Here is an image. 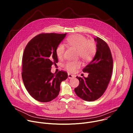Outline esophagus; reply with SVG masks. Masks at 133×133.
<instances>
[{"label":"esophagus","instance_id":"1","mask_svg":"<svg viewBox=\"0 0 133 133\" xmlns=\"http://www.w3.org/2000/svg\"><path fill=\"white\" fill-rule=\"evenodd\" d=\"M68 78L69 79H71V78H73L74 77V76L71 75V74H68Z\"/></svg>","mask_w":133,"mask_h":133}]
</instances>
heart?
<instances>
[{
    "instance_id": "obj_1",
    "label": "heart",
    "mask_w": 133,
    "mask_h": 133,
    "mask_svg": "<svg viewBox=\"0 0 133 133\" xmlns=\"http://www.w3.org/2000/svg\"><path fill=\"white\" fill-rule=\"evenodd\" d=\"M67 43L70 46L77 49L78 57L85 62L90 61L95 55L97 51L96 45L93 41L87 40L86 37L80 34H76L68 37L66 40ZM65 50V46L63 44H59L56 49V53L58 57H63ZM82 65L80 61H71L65 62L63 66L70 72H75Z\"/></svg>"
}]
</instances>
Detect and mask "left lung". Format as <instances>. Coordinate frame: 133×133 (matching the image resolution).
<instances>
[{
    "label": "left lung",
    "mask_w": 133,
    "mask_h": 133,
    "mask_svg": "<svg viewBox=\"0 0 133 133\" xmlns=\"http://www.w3.org/2000/svg\"><path fill=\"white\" fill-rule=\"evenodd\" d=\"M97 51L93 60L83 69L88 72L87 77L76 78L79 81L75 88L77 95L84 101L91 102L98 99L105 91L111 78L113 60L107 44L100 38H95Z\"/></svg>",
    "instance_id": "8db88e82"
}]
</instances>
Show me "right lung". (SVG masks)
<instances>
[{"label":"right lung","mask_w":133,"mask_h":133,"mask_svg":"<svg viewBox=\"0 0 133 133\" xmlns=\"http://www.w3.org/2000/svg\"><path fill=\"white\" fill-rule=\"evenodd\" d=\"M66 34L42 33L26 45L22 58V79L26 89L35 99L48 102L57 97L60 85L68 77L61 70L51 72L52 65L58 63L56 49Z\"/></svg>","instance_id":"add662e5"}]
</instances>
